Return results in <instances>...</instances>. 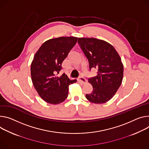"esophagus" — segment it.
Instances as JSON below:
<instances>
[{
    "label": "esophagus",
    "mask_w": 149,
    "mask_h": 149,
    "mask_svg": "<svg viewBox=\"0 0 149 149\" xmlns=\"http://www.w3.org/2000/svg\"><path fill=\"white\" fill-rule=\"evenodd\" d=\"M78 81H79V83H81V84H84L87 83V79L86 78H84V77H80L78 79Z\"/></svg>",
    "instance_id": "1"
}]
</instances>
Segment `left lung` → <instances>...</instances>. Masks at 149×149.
I'll list each match as a JSON object with an SVG mask.
<instances>
[{
	"label": "left lung",
	"instance_id": "left-lung-1",
	"mask_svg": "<svg viewBox=\"0 0 149 149\" xmlns=\"http://www.w3.org/2000/svg\"><path fill=\"white\" fill-rule=\"evenodd\" d=\"M78 43L89 62L90 69L97 75L88 79L93 91L86 97L90 102L102 104L111 100L123 82L124 66L114 47L103 40L78 38Z\"/></svg>",
	"mask_w": 149,
	"mask_h": 149
}]
</instances>
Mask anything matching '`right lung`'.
Here are the masks:
<instances>
[{"instance_id": "add662e5", "label": "right lung", "mask_w": 149, "mask_h": 149, "mask_svg": "<svg viewBox=\"0 0 149 149\" xmlns=\"http://www.w3.org/2000/svg\"><path fill=\"white\" fill-rule=\"evenodd\" d=\"M78 37H60L49 39L40 46L31 64L33 84L38 95L45 102L59 104L67 98L69 86L77 82L65 74L57 76L62 63L77 42Z\"/></svg>"}]
</instances>
